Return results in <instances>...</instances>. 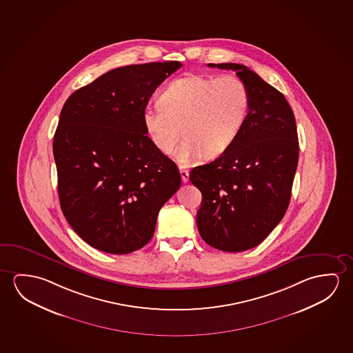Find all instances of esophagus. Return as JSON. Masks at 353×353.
Instances as JSON below:
<instances>
[{"instance_id": "34e87169", "label": "esophagus", "mask_w": 353, "mask_h": 353, "mask_svg": "<svg viewBox=\"0 0 353 353\" xmlns=\"http://www.w3.org/2000/svg\"><path fill=\"white\" fill-rule=\"evenodd\" d=\"M179 174H181V179L183 183H187L188 179H190V172L188 170H179Z\"/></svg>"}]
</instances>
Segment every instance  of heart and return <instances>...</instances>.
<instances>
[{
  "label": "heart",
  "mask_w": 353,
  "mask_h": 353,
  "mask_svg": "<svg viewBox=\"0 0 353 353\" xmlns=\"http://www.w3.org/2000/svg\"><path fill=\"white\" fill-rule=\"evenodd\" d=\"M157 106H148L141 119L152 145L188 166L204 154L215 157L234 144L248 116L250 90L234 76L179 77L159 95ZM184 132H182L181 130Z\"/></svg>",
  "instance_id": "1"
}]
</instances>
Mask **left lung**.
I'll return each instance as SVG.
<instances>
[{"label":"left lung","mask_w":353,"mask_h":353,"mask_svg":"<svg viewBox=\"0 0 353 353\" xmlns=\"http://www.w3.org/2000/svg\"><path fill=\"white\" fill-rule=\"evenodd\" d=\"M208 65L236 72L250 90V105L234 144L190 171L203 196L196 226L214 248L243 252L261 243L288 210L299 163L296 119L281 92L248 67Z\"/></svg>","instance_id":"obj_1"}]
</instances>
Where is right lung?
<instances>
[{"label":"right lung","instance_id":"obj_1","mask_svg":"<svg viewBox=\"0 0 353 353\" xmlns=\"http://www.w3.org/2000/svg\"><path fill=\"white\" fill-rule=\"evenodd\" d=\"M179 61L114 68L67 99L54 137L65 220L94 248L128 254L152 239L157 214L181 187L141 114Z\"/></svg>","mask_w":353,"mask_h":353}]
</instances>
